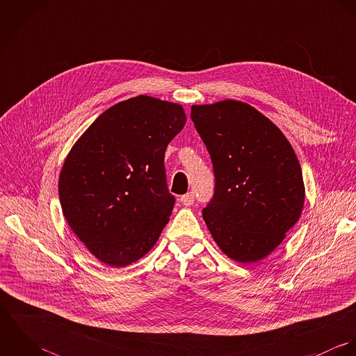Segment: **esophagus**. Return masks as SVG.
I'll use <instances>...</instances> for the list:
<instances>
[{
    "mask_svg": "<svg viewBox=\"0 0 356 356\" xmlns=\"http://www.w3.org/2000/svg\"><path fill=\"white\" fill-rule=\"evenodd\" d=\"M181 203L184 204V205H192V204L195 203V193L189 192V193L184 195L181 197Z\"/></svg>",
    "mask_w": 356,
    "mask_h": 356,
    "instance_id": "obj_1",
    "label": "esophagus"
}]
</instances>
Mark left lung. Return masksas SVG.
Returning a JSON list of instances; mask_svg holds the SVG:
<instances>
[{
    "instance_id": "8db88e82",
    "label": "left lung",
    "mask_w": 356,
    "mask_h": 356,
    "mask_svg": "<svg viewBox=\"0 0 356 356\" xmlns=\"http://www.w3.org/2000/svg\"><path fill=\"white\" fill-rule=\"evenodd\" d=\"M191 118L211 156L215 186L203 218L229 257L251 263L274 251L305 204L296 153L264 115L234 100L193 105Z\"/></svg>"
}]
</instances>
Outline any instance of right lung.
I'll return each instance as SVG.
<instances>
[{
	"mask_svg": "<svg viewBox=\"0 0 356 356\" xmlns=\"http://www.w3.org/2000/svg\"><path fill=\"white\" fill-rule=\"evenodd\" d=\"M185 122L178 104L133 97L102 112L68 153L58 179L63 213L104 263L138 260L167 225L175 197L164 153Z\"/></svg>",
	"mask_w": 356,
	"mask_h": 356,
	"instance_id": "1",
	"label": "right lung"
}]
</instances>
